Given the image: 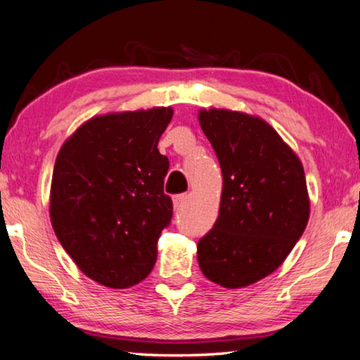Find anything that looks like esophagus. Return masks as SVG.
<instances>
[{
  "instance_id": "1",
  "label": "esophagus",
  "mask_w": 360,
  "mask_h": 360,
  "mask_svg": "<svg viewBox=\"0 0 360 360\" xmlns=\"http://www.w3.org/2000/svg\"><path fill=\"white\" fill-rule=\"evenodd\" d=\"M187 198H189V195H187V194H179V195L173 197V203H174L176 210H179V208L184 205V202L187 200Z\"/></svg>"
}]
</instances>
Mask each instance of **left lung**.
<instances>
[{"label":"left lung","instance_id":"8db88e82","mask_svg":"<svg viewBox=\"0 0 360 360\" xmlns=\"http://www.w3.org/2000/svg\"><path fill=\"white\" fill-rule=\"evenodd\" d=\"M198 122L223 174L218 218L197 244L198 266L223 288L249 286L283 264L307 226L302 163L257 116L212 108Z\"/></svg>","mask_w":360,"mask_h":360}]
</instances>
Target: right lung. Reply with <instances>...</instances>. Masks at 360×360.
Wrapping results in <instances>:
<instances>
[{
	"instance_id": "right-lung-1",
	"label": "right lung",
	"mask_w": 360,
	"mask_h": 360,
	"mask_svg": "<svg viewBox=\"0 0 360 360\" xmlns=\"http://www.w3.org/2000/svg\"><path fill=\"white\" fill-rule=\"evenodd\" d=\"M171 117V108L95 116L58 153L53 229L80 271L103 286H134L157 262L173 217L163 191L169 162L157 148Z\"/></svg>"
}]
</instances>
